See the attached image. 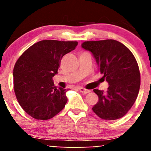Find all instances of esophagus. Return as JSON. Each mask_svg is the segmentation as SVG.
I'll return each instance as SVG.
<instances>
[{"instance_id": "esophagus-1", "label": "esophagus", "mask_w": 151, "mask_h": 151, "mask_svg": "<svg viewBox=\"0 0 151 151\" xmlns=\"http://www.w3.org/2000/svg\"><path fill=\"white\" fill-rule=\"evenodd\" d=\"M79 90H80V91L82 93H83V94H87V93H89L90 92V90H87V89L84 88H79Z\"/></svg>"}]
</instances>
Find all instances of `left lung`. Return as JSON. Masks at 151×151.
Returning a JSON list of instances; mask_svg holds the SVG:
<instances>
[{
	"label": "left lung",
	"instance_id": "left-lung-1",
	"mask_svg": "<svg viewBox=\"0 0 151 151\" xmlns=\"http://www.w3.org/2000/svg\"><path fill=\"white\" fill-rule=\"evenodd\" d=\"M82 47L93 53L103 78L109 85L106 92L93 90L99 99L92 109L103 119L122 118L135 102L140 86V73L134 55L115 40L85 41Z\"/></svg>",
	"mask_w": 151,
	"mask_h": 151
}]
</instances>
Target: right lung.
Returning <instances> with one entry per match:
<instances>
[{
  "instance_id": "right-lung-1",
  "label": "right lung",
  "mask_w": 151,
  "mask_h": 151,
  "mask_svg": "<svg viewBox=\"0 0 151 151\" xmlns=\"http://www.w3.org/2000/svg\"><path fill=\"white\" fill-rule=\"evenodd\" d=\"M77 41L45 40L36 42L19 58L14 68V89L21 107L37 120L53 118L65 107L69 90L54 86L61 58L74 50Z\"/></svg>"
}]
</instances>
